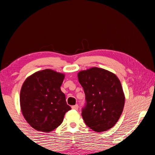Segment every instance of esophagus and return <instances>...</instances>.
<instances>
[{"label": "esophagus", "instance_id": "esophagus-1", "mask_svg": "<svg viewBox=\"0 0 155 155\" xmlns=\"http://www.w3.org/2000/svg\"><path fill=\"white\" fill-rule=\"evenodd\" d=\"M72 109H74V110H78V104H75V105L72 106Z\"/></svg>", "mask_w": 155, "mask_h": 155}]
</instances>
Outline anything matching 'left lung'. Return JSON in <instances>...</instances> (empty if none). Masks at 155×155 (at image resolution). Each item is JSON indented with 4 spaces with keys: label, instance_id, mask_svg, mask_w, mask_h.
<instances>
[{
    "label": "left lung",
    "instance_id": "1",
    "mask_svg": "<svg viewBox=\"0 0 155 155\" xmlns=\"http://www.w3.org/2000/svg\"><path fill=\"white\" fill-rule=\"evenodd\" d=\"M78 79L85 94L81 115L86 125L96 132L111 128L118 121L125 103L119 78L108 70L94 67L80 71Z\"/></svg>",
    "mask_w": 155,
    "mask_h": 155
}]
</instances>
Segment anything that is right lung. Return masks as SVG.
Masks as SVG:
<instances>
[{
  "mask_svg": "<svg viewBox=\"0 0 155 155\" xmlns=\"http://www.w3.org/2000/svg\"><path fill=\"white\" fill-rule=\"evenodd\" d=\"M65 74L51 69L38 71L25 81L20 90L21 111L31 127L48 133L61 124L71 109L60 87Z\"/></svg>",
  "mask_w": 155,
  "mask_h": 155,
  "instance_id": "add662e5",
  "label": "right lung"
}]
</instances>
